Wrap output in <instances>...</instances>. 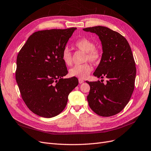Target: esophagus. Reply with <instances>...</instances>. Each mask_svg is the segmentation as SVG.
Returning <instances> with one entry per match:
<instances>
[{
    "mask_svg": "<svg viewBox=\"0 0 151 151\" xmlns=\"http://www.w3.org/2000/svg\"><path fill=\"white\" fill-rule=\"evenodd\" d=\"M78 81H79V83L81 84V83H83L84 82V80H82V79L79 78V79H78Z\"/></svg>",
    "mask_w": 151,
    "mask_h": 151,
    "instance_id": "1",
    "label": "esophagus"
}]
</instances>
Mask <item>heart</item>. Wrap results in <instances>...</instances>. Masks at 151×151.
<instances>
[{"instance_id": "b5f03b06", "label": "heart", "mask_w": 151, "mask_h": 151, "mask_svg": "<svg viewBox=\"0 0 151 151\" xmlns=\"http://www.w3.org/2000/svg\"><path fill=\"white\" fill-rule=\"evenodd\" d=\"M74 46L77 49L85 52L84 61H88L91 63L95 64L101 58L100 51L95 47V43L86 37H82L77 40ZM61 60L66 66H71L72 64V55L67 47L63 50L61 53ZM91 71V67L88 63L80 65H75L69 70V75L72 77L80 78H85L88 76Z\"/></svg>"}]
</instances>
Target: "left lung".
Segmentation results:
<instances>
[{"label":"left lung","mask_w":151,"mask_h":151,"mask_svg":"<svg viewBox=\"0 0 151 151\" xmlns=\"http://www.w3.org/2000/svg\"><path fill=\"white\" fill-rule=\"evenodd\" d=\"M95 33L101 42L103 53L93 73L97 78L108 80L86 81L90 86L87 100L97 115L110 116L119 114L127 105L134 90L135 63L127 40L119 32L104 26L83 29Z\"/></svg>","instance_id":"8db88e82"}]
</instances>
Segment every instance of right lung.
Returning <instances> with one entry per match:
<instances>
[{
    "instance_id": "add662e5",
    "label": "right lung",
    "mask_w": 151,
    "mask_h": 151,
    "mask_svg": "<svg viewBox=\"0 0 151 151\" xmlns=\"http://www.w3.org/2000/svg\"><path fill=\"white\" fill-rule=\"evenodd\" d=\"M76 29L43 30L29 36L17 57L16 79L22 99L34 114L45 118L60 114L78 85L68 74L61 53Z\"/></svg>"
}]
</instances>
